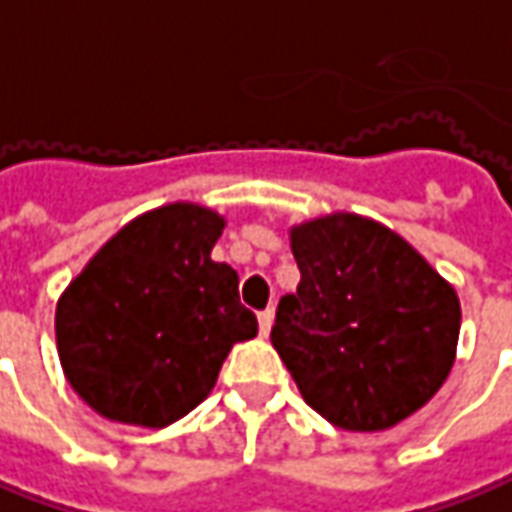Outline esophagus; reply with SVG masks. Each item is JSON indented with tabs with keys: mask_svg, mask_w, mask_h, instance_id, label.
<instances>
[{
	"mask_svg": "<svg viewBox=\"0 0 512 512\" xmlns=\"http://www.w3.org/2000/svg\"><path fill=\"white\" fill-rule=\"evenodd\" d=\"M257 322H260V336H269L271 325H274V311H260L257 314Z\"/></svg>",
	"mask_w": 512,
	"mask_h": 512,
	"instance_id": "obj_1",
	"label": "esophagus"
}]
</instances>
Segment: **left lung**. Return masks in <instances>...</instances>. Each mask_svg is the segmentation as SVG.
<instances>
[{
    "label": "left lung",
    "mask_w": 512,
    "mask_h": 512,
    "mask_svg": "<svg viewBox=\"0 0 512 512\" xmlns=\"http://www.w3.org/2000/svg\"><path fill=\"white\" fill-rule=\"evenodd\" d=\"M297 294L280 300L271 344L305 403L344 431H384L446 384L460 297L395 229L330 212L288 229Z\"/></svg>",
    "instance_id": "1"
}]
</instances>
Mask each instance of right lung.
<instances>
[{
    "label": "right lung",
    "mask_w": 512,
    "mask_h": 512,
    "mask_svg": "<svg viewBox=\"0 0 512 512\" xmlns=\"http://www.w3.org/2000/svg\"><path fill=\"white\" fill-rule=\"evenodd\" d=\"M224 227L193 201L142 212L58 297L61 370L100 417L165 429L210 395L229 350L257 336L238 271L210 257Z\"/></svg>",
    "instance_id": "obj_1"
}]
</instances>
